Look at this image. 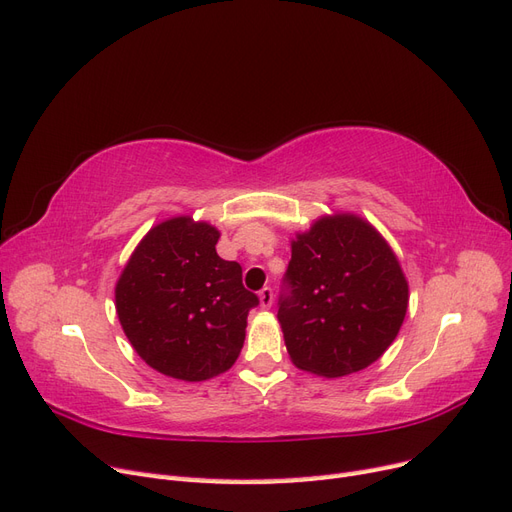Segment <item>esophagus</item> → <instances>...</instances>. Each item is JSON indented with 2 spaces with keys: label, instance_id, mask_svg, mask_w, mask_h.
Instances as JSON below:
<instances>
[{
  "label": "esophagus",
  "instance_id": "1",
  "mask_svg": "<svg viewBox=\"0 0 512 512\" xmlns=\"http://www.w3.org/2000/svg\"><path fill=\"white\" fill-rule=\"evenodd\" d=\"M258 297H260V305L262 307H271L273 305V288L271 286H265V288H262L260 292H258Z\"/></svg>",
  "mask_w": 512,
  "mask_h": 512
}]
</instances>
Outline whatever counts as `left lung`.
I'll use <instances>...</instances> for the list:
<instances>
[{
    "label": "left lung",
    "instance_id": "1",
    "mask_svg": "<svg viewBox=\"0 0 512 512\" xmlns=\"http://www.w3.org/2000/svg\"><path fill=\"white\" fill-rule=\"evenodd\" d=\"M408 309V282L386 241L356 215L318 220L292 241L277 320L292 363L339 378L378 361Z\"/></svg>",
    "mask_w": 512,
    "mask_h": 512
}]
</instances>
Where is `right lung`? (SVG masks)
I'll use <instances>...</instances> for the list:
<instances>
[{
    "instance_id": "1",
    "label": "right lung",
    "mask_w": 512,
    "mask_h": 512,
    "mask_svg": "<svg viewBox=\"0 0 512 512\" xmlns=\"http://www.w3.org/2000/svg\"><path fill=\"white\" fill-rule=\"evenodd\" d=\"M220 232L173 218L147 232L123 269L117 316L141 359L160 374L198 382L230 369L258 294L241 265L215 252Z\"/></svg>"
}]
</instances>
